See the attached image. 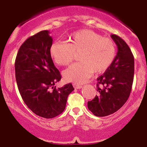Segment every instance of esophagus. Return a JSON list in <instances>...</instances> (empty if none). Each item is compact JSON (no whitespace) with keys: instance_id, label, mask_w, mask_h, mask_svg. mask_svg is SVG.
I'll use <instances>...</instances> for the list:
<instances>
[{"instance_id":"obj_1","label":"esophagus","mask_w":147,"mask_h":147,"mask_svg":"<svg viewBox=\"0 0 147 147\" xmlns=\"http://www.w3.org/2000/svg\"><path fill=\"white\" fill-rule=\"evenodd\" d=\"M74 87L75 89H80L82 88V85H77V84H74Z\"/></svg>"}]
</instances>
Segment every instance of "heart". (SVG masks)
Listing matches in <instances>:
<instances>
[{
  "label": "heart",
  "instance_id": "1",
  "mask_svg": "<svg viewBox=\"0 0 147 147\" xmlns=\"http://www.w3.org/2000/svg\"><path fill=\"white\" fill-rule=\"evenodd\" d=\"M80 62L63 72L65 81L80 85L86 82L94 71H105L116 56V47L113 39L102 37L91 30H81L69 36L68 43L55 42L50 47V54L60 66L69 65L78 54Z\"/></svg>",
  "mask_w": 147,
  "mask_h": 147
}]
</instances>
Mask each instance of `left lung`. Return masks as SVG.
<instances>
[{"mask_svg":"<svg viewBox=\"0 0 147 147\" xmlns=\"http://www.w3.org/2000/svg\"><path fill=\"white\" fill-rule=\"evenodd\" d=\"M117 46V53L111 66L97 80L94 99L87 102L89 110L96 117L113 114L128 100L134 76V57L128 44L116 34H111Z\"/></svg>","mask_w":147,"mask_h":147,"instance_id":"obj_1","label":"left lung"}]
</instances>
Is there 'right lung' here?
<instances>
[{
	"instance_id": "add662e5",
	"label": "right lung",
	"mask_w": 147,
	"mask_h": 147,
	"mask_svg": "<svg viewBox=\"0 0 147 147\" xmlns=\"http://www.w3.org/2000/svg\"><path fill=\"white\" fill-rule=\"evenodd\" d=\"M53 43L49 31L42 30L28 38L19 48L15 60V76L24 103L35 115L51 119L65 109L71 83L54 87L61 80L50 54Z\"/></svg>"
}]
</instances>
